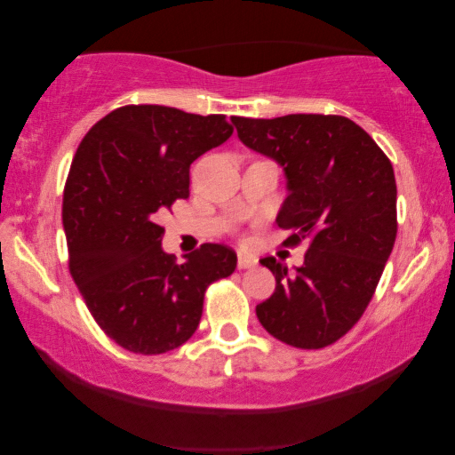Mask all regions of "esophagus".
Segmentation results:
<instances>
[{"label": "esophagus", "instance_id": "obj_1", "mask_svg": "<svg viewBox=\"0 0 455 455\" xmlns=\"http://www.w3.org/2000/svg\"><path fill=\"white\" fill-rule=\"evenodd\" d=\"M254 265H257V259H254L252 254H246V252L238 254V269H251Z\"/></svg>", "mask_w": 455, "mask_h": 455}]
</instances>
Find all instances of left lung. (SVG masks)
<instances>
[{"label":"left lung","mask_w":455,"mask_h":455,"mask_svg":"<svg viewBox=\"0 0 455 455\" xmlns=\"http://www.w3.org/2000/svg\"><path fill=\"white\" fill-rule=\"evenodd\" d=\"M232 124L248 148L283 170L288 196L275 221L291 229L285 242L310 240L300 267L260 260L275 275V291L257 304L260 325L288 346L325 347L356 325L394 251V167L341 116H234Z\"/></svg>","instance_id":"8db88e82"}]
</instances>
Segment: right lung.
Masks as SVG:
<instances>
[{"label": "right lung", "mask_w": 455, "mask_h": 455, "mask_svg": "<svg viewBox=\"0 0 455 455\" xmlns=\"http://www.w3.org/2000/svg\"><path fill=\"white\" fill-rule=\"evenodd\" d=\"M226 116L126 105L92 126L64 190L70 273L97 325L134 354H164L192 338L204 290L238 257L203 244L176 263L157 217L190 195V164L232 136Z\"/></svg>", "instance_id": "1"}]
</instances>
